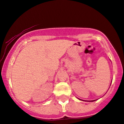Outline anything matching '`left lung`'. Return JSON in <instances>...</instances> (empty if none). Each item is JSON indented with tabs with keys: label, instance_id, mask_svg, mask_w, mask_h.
Returning a JSON list of instances; mask_svg holds the SVG:
<instances>
[{
	"label": "left lung",
	"instance_id": "1",
	"mask_svg": "<svg viewBox=\"0 0 124 124\" xmlns=\"http://www.w3.org/2000/svg\"><path fill=\"white\" fill-rule=\"evenodd\" d=\"M80 100H81V99H80ZM81 101H83V100H81ZM96 101V100H94V101H91V102H93V101Z\"/></svg>",
	"mask_w": 124,
	"mask_h": 124
}]
</instances>
